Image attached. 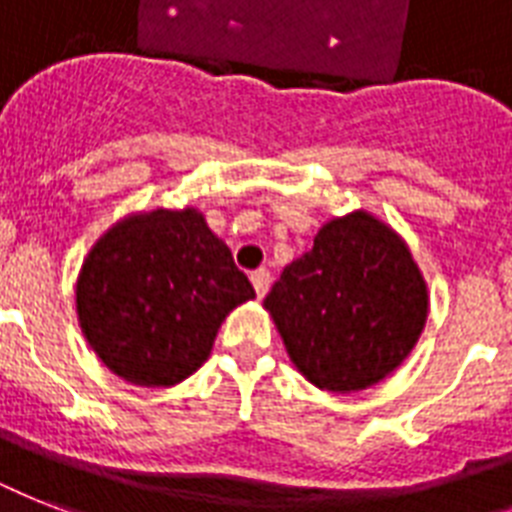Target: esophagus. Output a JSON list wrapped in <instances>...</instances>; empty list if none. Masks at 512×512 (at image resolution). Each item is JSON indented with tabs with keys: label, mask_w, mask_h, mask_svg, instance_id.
<instances>
[{
	"label": "esophagus",
	"mask_w": 512,
	"mask_h": 512,
	"mask_svg": "<svg viewBox=\"0 0 512 512\" xmlns=\"http://www.w3.org/2000/svg\"><path fill=\"white\" fill-rule=\"evenodd\" d=\"M252 287H255L257 297H265V292H268V287H271V273L265 271V268H260V271H252Z\"/></svg>",
	"instance_id": "34e87169"
}]
</instances>
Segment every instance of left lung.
<instances>
[{
    "label": "left lung",
    "mask_w": 512,
    "mask_h": 512,
    "mask_svg": "<svg viewBox=\"0 0 512 512\" xmlns=\"http://www.w3.org/2000/svg\"><path fill=\"white\" fill-rule=\"evenodd\" d=\"M428 284L406 241L356 209L332 217L284 268L263 308L316 388L356 393L396 372L428 319Z\"/></svg>",
    "instance_id": "obj_1"
}]
</instances>
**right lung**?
I'll return each mask as SVG.
<instances>
[{
    "label": "right lung",
    "instance_id": "right-lung-1",
    "mask_svg": "<svg viewBox=\"0 0 512 512\" xmlns=\"http://www.w3.org/2000/svg\"><path fill=\"white\" fill-rule=\"evenodd\" d=\"M252 297L199 209L159 207L122 217L92 244L76 279V316L116 377L170 388L207 361L225 316Z\"/></svg>",
    "mask_w": 512,
    "mask_h": 512
}]
</instances>
